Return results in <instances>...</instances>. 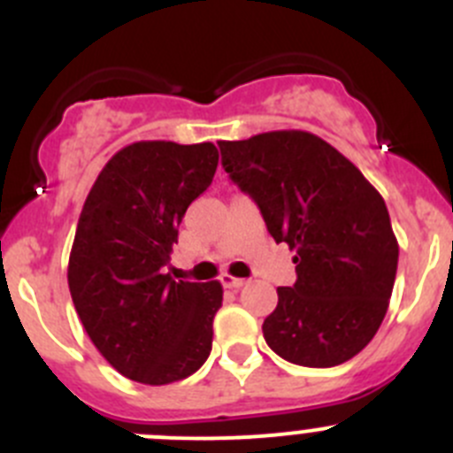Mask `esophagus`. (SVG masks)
Masks as SVG:
<instances>
[{
    "label": "esophagus",
    "mask_w": 453,
    "mask_h": 453,
    "mask_svg": "<svg viewBox=\"0 0 453 453\" xmlns=\"http://www.w3.org/2000/svg\"><path fill=\"white\" fill-rule=\"evenodd\" d=\"M221 284L226 286V288H241V286L246 284V279L232 277V274H223V277H221Z\"/></svg>",
    "instance_id": "34e87169"
}]
</instances>
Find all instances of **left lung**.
I'll use <instances>...</instances> for the list:
<instances>
[{"label": "left lung", "mask_w": 453, "mask_h": 453, "mask_svg": "<svg viewBox=\"0 0 453 453\" xmlns=\"http://www.w3.org/2000/svg\"><path fill=\"white\" fill-rule=\"evenodd\" d=\"M219 147L221 165L259 205L273 239L297 252V281L279 286L277 308L264 322L268 346L312 369L355 357L387 315L398 270L384 198L308 131H268Z\"/></svg>", "instance_id": "8db88e82"}]
</instances>
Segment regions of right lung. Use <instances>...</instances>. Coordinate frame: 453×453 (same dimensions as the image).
<instances>
[{
    "instance_id": "right-lung-1",
    "label": "right lung",
    "mask_w": 453,
    "mask_h": 453,
    "mask_svg": "<svg viewBox=\"0 0 453 453\" xmlns=\"http://www.w3.org/2000/svg\"><path fill=\"white\" fill-rule=\"evenodd\" d=\"M217 165L212 142H131L84 201L69 257L71 299L104 360L141 384L179 382L212 350L221 284L176 281L165 265Z\"/></svg>"
}]
</instances>
